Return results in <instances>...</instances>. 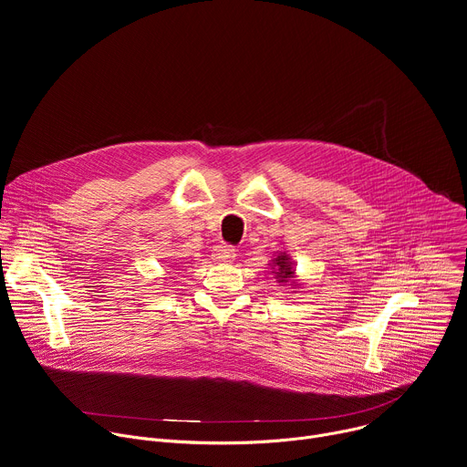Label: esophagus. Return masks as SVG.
<instances>
[{
  "label": "esophagus",
  "instance_id": "34e87169",
  "mask_svg": "<svg viewBox=\"0 0 467 467\" xmlns=\"http://www.w3.org/2000/svg\"><path fill=\"white\" fill-rule=\"evenodd\" d=\"M213 256L214 260H220V262H231L236 256V249L233 245H218Z\"/></svg>",
  "mask_w": 467,
  "mask_h": 467
}]
</instances>
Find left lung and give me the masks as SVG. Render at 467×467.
<instances>
[{"mask_svg": "<svg viewBox=\"0 0 467 467\" xmlns=\"http://www.w3.org/2000/svg\"><path fill=\"white\" fill-rule=\"evenodd\" d=\"M272 274L281 285H290L292 288H299L301 285L296 281V268L294 260L286 251L277 253V256L272 260Z\"/></svg>", "mask_w": 467, "mask_h": 467, "instance_id": "left-lung-1", "label": "left lung"}]
</instances>
